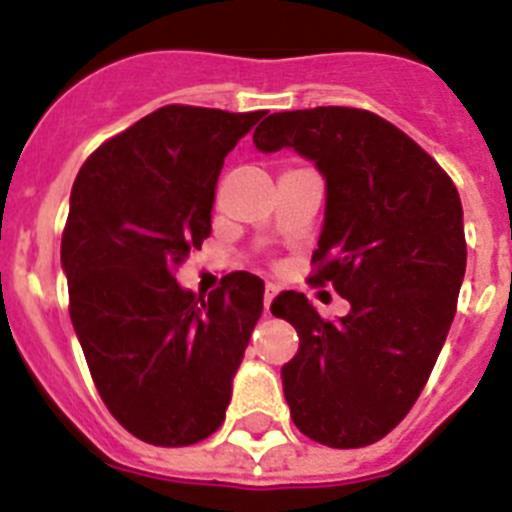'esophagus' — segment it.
<instances>
[{"label": "esophagus", "mask_w": 512, "mask_h": 512, "mask_svg": "<svg viewBox=\"0 0 512 512\" xmlns=\"http://www.w3.org/2000/svg\"><path fill=\"white\" fill-rule=\"evenodd\" d=\"M274 297H277V287H274V284H266V292H264V307H266V312H269L271 300H274Z\"/></svg>", "instance_id": "1"}]
</instances>
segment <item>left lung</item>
I'll use <instances>...</instances> for the list:
<instances>
[{
	"label": "left lung",
	"mask_w": 512,
	"mask_h": 512,
	"mask_svg": "<svg viewBox=\"0 0 512 512\" xmlns=\"http://www.w3.org/2000/svg\"><path fill=\"white\" fill-rule=\"evenodd\" d=\"M253 146L295 148L323 174L310 282L351 302L338 320L302 292L271 302L300 336L282 366L289 415L330 449L369 446L410 413L449 336L467 269L459 192L413 138L354 107L274 112Z\"/></svg>",
	"instance_id": "obj_1"
}]
</instances>
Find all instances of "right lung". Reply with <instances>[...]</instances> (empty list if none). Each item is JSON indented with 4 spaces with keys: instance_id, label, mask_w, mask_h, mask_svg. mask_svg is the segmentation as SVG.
<instances>
[{
    "instance_id": "obj_1",
    "label": "right lung",
    "mask_w": 512,
    "mask_h": 512,
    "mask_svg": "<svg viewBox=\"0 0 512 512\" xmlns=\"http://www.w3.org/2000/svg\"><path fill=\"white\" fill-rule=\"evenodd\" d=\"M261 117L161 107L99 146L71 189V323L107 410L153 446H189L223 425L264 310V282L248 271L207 300L176 282L212 230L225 156Z\"/></svg>"
}]
</instances>
